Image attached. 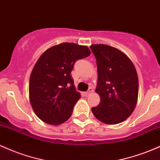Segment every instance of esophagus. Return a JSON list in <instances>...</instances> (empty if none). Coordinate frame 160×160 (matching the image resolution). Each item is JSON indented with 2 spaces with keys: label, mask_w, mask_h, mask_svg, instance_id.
Returning a JSON list of instances; mask_svg holds the SVG:
<instances>
[{
  "label": "esophagus",
  "mask_w": 160,
  "mask_h": 160,
  "mask_svg": "<svg viewBox=\"0 0 160 160\" xmlns=\"http://www.w3.org/2000/svg\"><path fill=\"white\" fill-rule=\"evenodd\" d=\"M93 92H94V90H93L92 88H89V90H88L87 92H86L85 93V94H86V95H89L90 94H92V93Z\"/></svg>",
  "instance_id": "obj_1"
}]
</instances>
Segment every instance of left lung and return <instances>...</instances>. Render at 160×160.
I'll return each instance as SVG.
<instances>
[{
  "label": "left lung",
  "instance_id": "8db88e82",
  "mask_svg": "<svg viewBox=\"0 0 160 160\" xmlns=\"http://www.w3.org/2000/svg\"><path fill=\"white\" fill-rule=\"evenodd\" d=\"M96 58L98 82L95 92L101 98L92 108L101 122L115 125L132 113L138 96V78L132 62L120 49L105 44H92Z\"/></svg>",
  "mask_w": 160,
  "mask_h": 160
}]
</instances>
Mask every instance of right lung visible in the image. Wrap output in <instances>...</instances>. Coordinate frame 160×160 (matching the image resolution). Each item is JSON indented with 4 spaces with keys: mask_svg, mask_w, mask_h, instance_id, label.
<instances>
[{
    "mask_svg": "<svg viewBox=\"0 0 160 160\" xmlns=\"http://www.w3.org/2000/svg\"><path fill=\"white\" fill-rule=\"evenodd\" d=\"M91 54L86 46L62 43L47 49L34 65L29 80V99L43 122L60 125L72 114L80 98L71 72L74 62Z\"/></svg>",
    "mask_w": 160,
    "mask_h": 160,
    "instance_id": "obj_1",
    "label": "right lung"
}]
</instances>
